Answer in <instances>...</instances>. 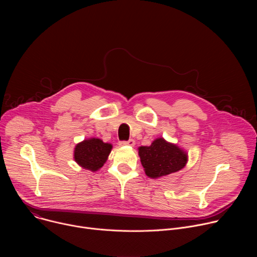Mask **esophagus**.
<instances>
[{"instance_id":"obj_1","label":"esophagus","mask_w":257,"mask_h":257,"mask_svg":"<svg viewBox=\"0 0 257 257\" xmlns=\"http://www.w3.org/2000/svg\"><path fill=\"white\" fill-rule=\"evenodd\" d=\"M135 144V140L134 139H129L127 141H121L120 142V145H130V146H133Z\"/></svg>"}]
</instances>
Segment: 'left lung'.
Returning a JSON list of instances; mask_svg holds the SVG:
<instances>
[{
    "label": "left lung",
    "mask_w": 257,
    "mask_h": 257,
    "mask_svg": "<svg viewBox=\"0 0 257 257\" xmlns=\"http://www.w3.org/2000/svg\"><path fill=\"white\" fill-rule=\"evenodd\" d=\"M138 154L145 174L151 178L178 172L187 163L186 154L164 138L156 139L150 146H141Z\"/></svg>",
    "instance_id": "8db88e82"
}]
</instances>
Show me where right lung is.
<instances>
[{"label":"right lung","instance_id":"1","mask_svg":"<svg viewBox=\"0 0 257 257\" xmlns=\"http://www.w3.org/2000/svg\"><path fill=\"white\" fill-rule=\"evenodd\" d=\"M111 150L109 143H104L98 138H90L76 145L74 159L82 168L94 172L103 166Z\"/></svg>","mask_w":257,"mask_h":257}]
</instances>
